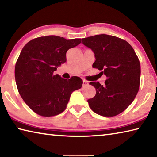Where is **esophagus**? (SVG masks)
Here are the masks:
<instances>
[{
    "label": "esophagus",
    "instance_id": "34e87169",
    "mask_svg": "<svg viewBox=\"0 0 157 157\" xmlns=\"http://www.w3.org/2000/svg\"><path fill=\"white\" fill-rule=\"evenodd\" d=\"M89 84V82H87L86 80H85V79H83V86H87V85Z\"/></svg>",
    "mask_w": 157,
    "mask_h": 157
}]
</instances>
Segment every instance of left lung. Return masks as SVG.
Segmentation results:
<instances>
[{"label":"left lung","mask_w":157,"mask_h":157,"mask_svg":"<svg viewBox=\"0 0 157 157\" xmlns=\"http://www.w3.org/2000/svg\"><path fill=\"white\" fill-rule=\"evenodd\" d=\"M82 44L95 54L93 68L107 76L105 84L91 82L96 89L87 102L92 111L105 117L117 116L134 101L139 90V59L128 42L118 37L97 34L82 39Z\"/></svg>","instance_id":"1"}]
</instances>
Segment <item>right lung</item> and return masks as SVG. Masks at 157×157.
Returning a JSON list of instances; mask_svg holds the SVG:
<instances>
[{"instance_id": "right-lung-1", "label": "right lung", "mask_w": 157, "mask_h": 157, "mask_svg": "<svg viewBox=\"0 0 157 157\" xmlns=\"http://www.w3.org/2000/svg\"><path fill=\"white\" fill-rule=\"evenodd\" d=\"M81 39L58 36H41L25 45L15 65L17 89L25 104L39 116H57L66 109L71 95L82 87V79H63L54 72L66 62L68 49Z\"/></svg>"}]
</instances>
